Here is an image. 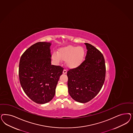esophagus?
I'll use <instances>...</instances> for the list:
<instances>
[{
    "instance_id": "obj_1",
    "label": "esophagus",
    "mask_w": 133,
    "mask_h": 133,
    "mask_svg": "<svg viewBox=\"0 0 133 133\" xmlns=\"http://www.w3.org/2000/svg\"><path fill=\"white\" fill-rule=\"evenodd\" d=\"M66 72H67V70H66L65 69H64V70H63V73H64V74H66Z\"/></svg>"
}]
</instances>
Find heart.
Returning <instances> with one entry per match:
<instances>
[{"label":"heart","instance_id":"b5f03b06","mask_svg":"<svg viewBox=\"0 0 133 133\" xmlns=\"http://www.w3.org/2000/svg\"><path fill=\"white\" fill-rule=\"evenodd\" d=\"M85 50L81 46L69 45L60 49L58 53L54 52L52 55V59L57 63L61 60L66 61L67 66L74 69L80 66L84 60Z\"/></svg>","mask_w":133,"mask_h":133}]
</instances>
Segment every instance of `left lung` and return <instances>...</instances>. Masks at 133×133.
<instances>
[{"label": "left lung", "mask_w": 133, "mask_h": 133, "mask_svg": "<svg viewBox=\"0 0 133 133\" xmlns=\"http://www.w3.org/2000/svg\"><path fill=\"white\" fill-rule=\"evenodd\" d=\"M85 60L78 67L67 72L68 86L70 96L76 101L86 103L98 94L105 80L106 65L102 53L90 43Z\"/></svg>", "instance_id": "8db88e82"}]
</instances>
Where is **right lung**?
Instances as JSON below:
<instances>
[{
  "mask_svg": "<svg viewBox=\"0 0 133 133\" xmlns=\"http://www.w3.org/2000/svg\"><path fill=\"white\" fill-rule=\"evenodd\" d=\"M51 43H36L22 55L19 63V79L25 94L33 101L45 104L50 101L64 68L51 64Z\"/></svg>",
  "mask_w": 133,
  "mask_h": 133,
  "instance_id": "obj_1",
  "label": "right lung"
}]
</instances>
